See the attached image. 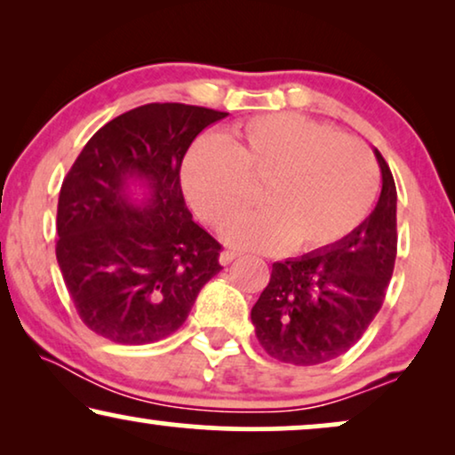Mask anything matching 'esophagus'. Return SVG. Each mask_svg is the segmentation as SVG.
<instances>
[{
  "label": "esophagus",
  "mask_w": 455,
  "mask_h": 455,
  "mask_svg": "<svg viewBox=\"0 0 455 455\" xmlns=\"http://www.w3.org/2000/svg\"><path fill=\"white\" fill-rule=\"evenodd\" d=\"M235 257H238V252H234V251H223V252L220 254V260H221V265H229Z\"/></svg>",
  "instance_id": "obj_1"
}]
</instances>
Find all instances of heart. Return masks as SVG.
I'll list each match as a JSON object with an SVG mask.
<instances>
[{
    "mask_svg": "<svg viewBox=\"0 0 455 455\" xmlns=\"http://www.w3.org/2000/svg\"><path fill=\"white\" fill-rule=\"evenodd\" d=\"M263 184L265 207L223 228L228 244L259 252L323 251L347 238L371 213L379 170L369 148L300 114L257 116L201 140L182 165V188L204 221L220 226Z\"/></svg>",
    "mask_w": 455,
    "mask_h": 455,
    "instance_id": "1",
    "label": "heart"
}]
</instances>
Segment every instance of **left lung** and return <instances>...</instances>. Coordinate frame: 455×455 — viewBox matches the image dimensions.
I'll use <instances>...</instances> for the list:
<instances>
[{
    "instance_id": "1",
    "label": "left lung",
    "mask_w": 455,
    "mask_h": 455,
    "mask_svg": "<svg viewBox=\"0 0 455 455\" xmlns=\"http://www.w3.org/2000/svg\"><path fill=\"white\" fill-rule=\"evenodd\" d=\"M375 157L383 176L375 211L338 244L273 263L252 307L259 344L282 363L313 366L341 356L383 307L397 254V192L377 148Z\"/></svg>"
}]
</instances>
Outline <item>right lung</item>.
Instances as JSON below:
<instances>
[{"instance_id": "obj_1", "label": "right lung", "mask_w": 455, "mask_h": 455, "mask_svg": "<svg viewBox=\"0 0 455 455\" xmlns=\"http://www.w3.org/2000/svg\"><path fill=\"white\" fill-rule=\"evenodd\" d=\"M226 111L148 103L92 134L64 178L55 257L76 313L116 344L178 331L217 275L221 244L192 221L180 167L192 140ZM132 183L148 188L134 199Z\"/></svg>"}]
</instances>
